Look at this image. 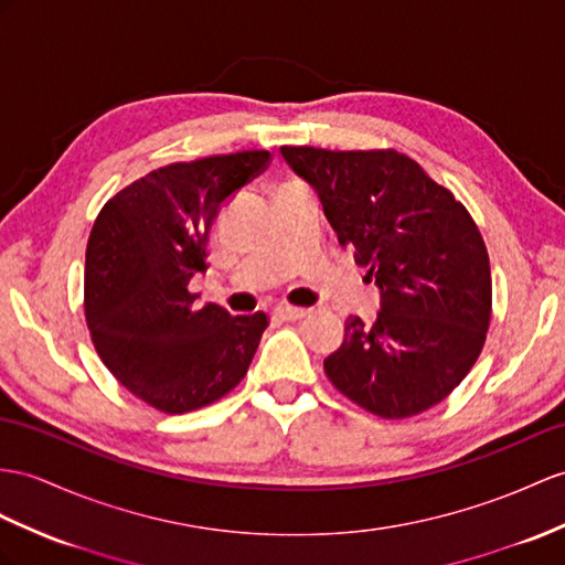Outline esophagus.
<instances>
[{
    "label": "esophagus",
    "mask_w": 565,
    "mask_h": 565,
    "mask_svg": "<svg viewBox=\"0 0 565 565\" xmlns=\"http://www.w3.org/2000/svg\"><path fill=\"white\" fill-rule=\"evenodd\" d=\"M275 316H278V319H282V321H297V319H305L307 316V309H301V307H290V305H280V307H275V311H273Z\"/></svg>",
    "instance_id": "obj_1"
}]
</instances>
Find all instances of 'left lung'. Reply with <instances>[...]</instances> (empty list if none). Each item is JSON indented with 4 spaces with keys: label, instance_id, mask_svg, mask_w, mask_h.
Masks as SVG:
<instances>
[{
    "label": "left lung",
    "instance_id": "obj_1",
    "mask_svg": "<svg viewBox=\"0 0 565 565\" xmlns=\"http://www.w3.org/2000/svg\"><path fill=\"white\" fill-rule=\"evenodd\" d=\"M342 246L381 290L376 321H345L330 383L383 419L438 405L472 369L491 321L484 239L465 205L397 150L282 146Z\"/></svg>",
    "mask_w": 565,
    "mask_h": 565
}]
</instances>
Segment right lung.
<instances>
[{
    "label": "right lung",
    "instance_id": "1",
    "mask_svg": "<svg viewBox=\"0 0 565 565\" xmlns=\"http://www.w3.org/2000/svg\"><path fill=\"white\" fill-rule=\"evenodd\" d=\"M268 150L158 168L109 199L86 249V323L124 388L168 415L215 403L244 379L268 316H232L189 292L209 270L217 211L264 172Z\"/></svg>",
    "mask_w": 565,
    "mask_h": 565
}]
</instances>
